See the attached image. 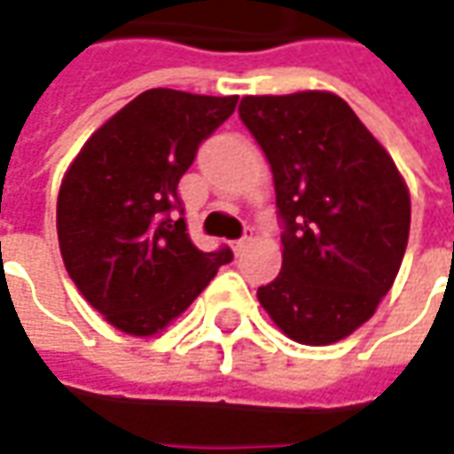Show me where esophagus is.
<instances>
[{"label":"esophagus","instance_id":"34e87169","mask_svg":"<svg viewBox=\"0 0 454 454\" xmlns=\"http://www.w3.org/2000/svg\"><path fill=\"white\" fill-rule=\"evenodd\" d=\"M248 243H251V236H243V239H239V241L233 243V251H236V254H243Z\"/></svg>","mask_w":454,"mask_h":454}]
</instances>
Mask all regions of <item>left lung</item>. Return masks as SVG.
<instances>
[{
  "mask_svg": "<svg viewBox=\"0 0 454 454\" xmlns=\"http://www.w3.org/2000/svg\"><path fill=\"white\" fill-rule=\"evenodd\" d=\"M284 218V263L258 301L284 334L326 347L372 319L410 239V191L392 155L334 92L246 95Z\"/></svg>",
  "mask_w": 454,
  "mask_h": 454,
  "instance_id": "8db88e82",
  "label": "left lung"
}]
</instances>
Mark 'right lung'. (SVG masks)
I'll list each match as a JSON object with an SVG mask.
<instances>
[{
	"mask_svg": "<svg viewBox=\"0 0 454 454\" xmlns=\"http://www.w3.org/2000/svg\"><path fill=\"white\" fill-rule=\"evenodd\" d=\"M239 95L155 87L87 137L57 196V239L74 286L107 324L153 336L176 321L233 254L191 241L178 183Z\"/></svg>",
	"mask_w": 454,
	"mask_h": 454,
	"instance_id": "1",
	"label": "right lung"
}]
</instances>
